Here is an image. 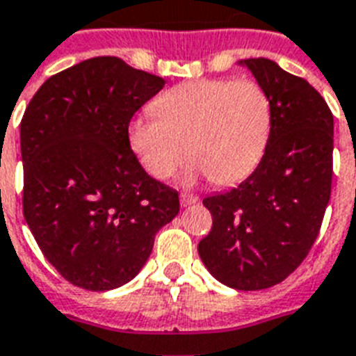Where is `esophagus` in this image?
<instances>
[{
  "label": "esophagus",
  "mask_w": 356,
  "mask_h": 356,
  "mask_svg": "<svg viewBox=\"0 0 356 356\" xmlns=\"http://www.w3.org/2000/svg\"><path fill=\"white\" fill-rule=\"evenodd\" d=\"M180 202L181 206H191V204L198 202V197H195V195H187V193H181Z\"/></svg>",
  "instance_id": "1"
}]
</instances>
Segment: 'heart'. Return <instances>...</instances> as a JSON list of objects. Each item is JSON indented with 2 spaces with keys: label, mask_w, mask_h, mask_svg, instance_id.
Segmentation results:
<instances>
[{
  "label": "heart",
  "mask_w": 356,
  "mask_h": 356,
  "mask_svg": "<svg viewBox=\"0 0 356 356\" xmlns=\"http://www.w3.org/2000/svg\"><path fill=\"white\" fill-rule=\"evenodd\" d=\"M152 109L156 117L131 118L128 140L158 180L175 175L189 150L186 180L209 175L221 186L236 184L256 169L271 137V98L250 78L186 81L159 95Z\"/></svg>",
  "instance_id": "b5f03b06"
}]
</instances>
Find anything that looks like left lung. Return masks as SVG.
<instances>
[{
    "label": "left lung",
    "instance_id": "obj_1",
    "mask_svg": "<svg viewBox=\"0 0 356 356\" xmlns=\"http://www.w3.org/2000/svg\"><path fill=\"white\" fill-rule=\"evenodd\" d=\"M271 98V137L254 172L206 197L213 225L198 254L228 288L266 290L290 277L318 238L332 184L334 120L307 79L271 59H245Z\"/></svg>",
    "mask_w": 356,
    "mask_h": 356
}]
</instances>
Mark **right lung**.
Masks as SVG:
<instances>
[{"mask_svg":"<svg viewBox=\"0 0 356 356\" xmlns=\"http://www.w3.org/2000/svg\"><path fill=\"white\" fill-rule=\"evenodd\" d=\"M163 85L118 57H92L46 79L24 113V217L78 288L129 282L180 211L178 193L147 175L128 140L131 117Z\"/></svg>","mask_w":356,"mask_h":356,"instance_id":"1","label":"right lung"}]
</instances>
